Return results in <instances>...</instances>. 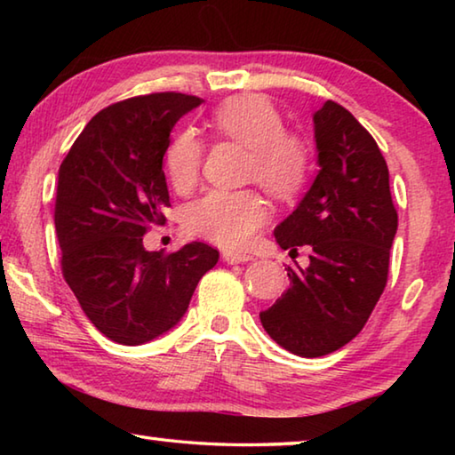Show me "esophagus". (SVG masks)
Returning <instances> with one entry per match:
<instances>
[{
	"instance_id": "obj_1",
	"label": "esophagus",
	"mask_w": 455,
	"mask_h": 455,
	"mask_svg": "<svg viewBox=\"0 0 455 455\" xmlns=\"http://www.w3.org/2000/svg\"><path fill=\"white\" fill-rule=\"evenodd\" d=\"M220 257L228 265H238V263H246V260H252V257L246 255V252H235V251H222Z\"/></svg>"
}]
</instances>
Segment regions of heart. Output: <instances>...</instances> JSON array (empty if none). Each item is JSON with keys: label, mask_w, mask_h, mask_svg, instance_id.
<instances>
[{"label": "heart", "mask_w": 455, "mask_h": 455, "mask_svg": "<svg viewBox=\"0 0 455 455\" xmlns=\"http://www.w3.org/2000/svg\"><path fill=\"white\" fill-rule=\"evenodd\" d=\"M211 124L220 138L251 150L246 179L257 180L276 198L303 192L313 172L311 142L284 132V120L271 100L260 94H238L212 112ZM204 146L195 130H182L166 150V174L172 187L187 192L203 168ZM268 217L263 196L255 190H211L192 203L184 214V228L225 249H238L255 236Z\"/></svg>", "instance_id": "b5f03b06"}]
</instances>
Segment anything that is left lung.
<instances>
[{"label":"left lung","instance_id":"obj_1","mask_svg":"<svg viewBox=\"0 0 455 455\" xmlns=\"http://www.w3.org/2000/svg\"><path fill=\"white\" fill-rule=\"evenodd\" d=\"M321 171L301 204L275 228L281 249L309 246V267L287 268L289 289L260 313L276 343L301 357L347 345L387 284L397 211L373 136L341 104L315 112Z\"/></svg>","mask_w":455,"mask_h":455}]
</instances>
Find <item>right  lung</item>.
Listing matches in <instances>:
<instances>
[{
	"instance_id": "right-lung-1",
	"label": "right lung",
	"mask_w": 455,
	"mask_h": 455,
	"mask_svg": "<svg viewBox=\"0 0 455 455\" xmlns=\"http://www.w3.org/2000/svg\"><path fill=\"white\" fill-rule=\"evenodd\" d=\"M203 100L180 92L134 96L100 110L58 172L53 222L61 275L94 327L140 345L166 333L188 309L198 281L217 265L204 243L146 251L171 206L163 158L171 130Z\"/></svg>"
}]
</instances>
